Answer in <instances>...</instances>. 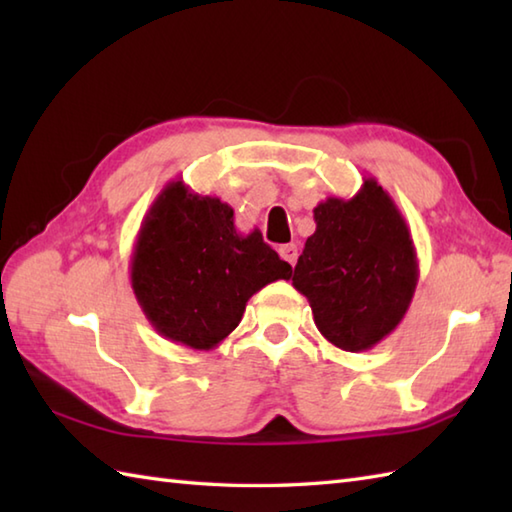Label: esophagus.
<instances>
[{
    "label": "esophagus",
    "instance_id": "1",
    "mask_svg": "<svg viewBox=\"0 0 512 512\" xmlns=\"http://www.w3.org/2000/svg\"><path fill=\"white\" fill-rule=\"evenodd\" d=\"M279 255H281V259H286L288 264L295 266L297 257H299V248L295 244H284V246H279Z\"/></svg>",
    "mask_w": 512,
    "mask_h": 512
}]
</instances>
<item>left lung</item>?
Instances as JSON below:
<instances>
[{
    "label": "left lung",
    "mask_w": 512,
    "mask_h": 512,
    "mask_svg": "<svg viewBox=\"0 0 512 512\" xmlns=\"http://www.w3.org/2000/svg\"><path fill=\"white\" fill-rule=\"evenodd\" d=\"M314 222L292 286L323 339L345 352L372 350L398 328L418 286L405 217L376 178H365L354 198L332 195L314 206Z\"/></svg>",
    "instance_id": "1"
}]
</instances>
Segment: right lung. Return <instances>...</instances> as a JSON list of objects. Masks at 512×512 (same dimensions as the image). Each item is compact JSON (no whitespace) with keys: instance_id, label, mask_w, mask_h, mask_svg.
<instances>
[{"instance_id":"right-lung-1","label":"right lung","mask_w":512,"mask_h":512,"mask_svg":"<svg viewBox=\"0 0 512 512\" xmlns=\"http://www.w3.org/2000/svg\"><path fill=\"white\" fill-rule=\"evenodd\" d=\"M129 277L138 306L167 341L213 350L244 317L248 299L292 266L262 233H239L220 198L171 180L143 217Z\"/></svg>"}]
</instances>
